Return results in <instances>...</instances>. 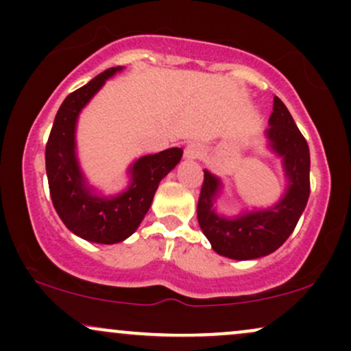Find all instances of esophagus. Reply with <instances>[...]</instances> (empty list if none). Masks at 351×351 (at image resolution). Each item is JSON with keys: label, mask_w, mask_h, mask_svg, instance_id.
Returning <instances> with one entry per match:
<instances>
[{"label": "esophagus", "mask_w": 351, "mask_h": 351, "mask_svg": "<svg viewBox=\"0 0 351 351\" xmlns=\"http://www.w3.org/2000/svg\"><path fill=\"white\" fill-rule=\"evenodd\" d=\"M184 156H186L188 160L199 158V156H203V148H201L198 143L188 145V147L184 148Z\"/></svg>", "instance_id": "esophagus-1"}]
</instances>
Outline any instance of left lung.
<instances>
[{
	"label": "left lung",
	"mask_w": 351,
	"mask_h": 351,
	"mask_svg": "<svg viewBox=\"0 0 351 351\" xmlns=\"http://www.w3.org/2000/svg\"><path fill=\"white\" fill-rule=\"evenodd\" d=\"M265 148L280 160L285 188L269 206L243 208L237 215L217 211L224 183L209 170L204 171L198 201V223L213 251L234 261H254L269 256L292 234L310 195V152L291 112L274 97L269 127L264 130Z\"/></svg>",
	"instance_id": "1"
}]
</instances>
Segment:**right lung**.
Instances as JSON below:
<instances>
[{"label": "right lung", "instance_id": "obj_1", "mask_svg": "<svg viewBox=\"0 0 351 351\" xmlns=\"http://www.w3.org/2000/svg\"><path fill=\"white\" fill-rule=\"evenodd\" d=\"M122 71V66L107 69L67 95L46 145V173L56 213L72 234L88 243L117 244L134 234L152 206L160 181L183 156L176 147L140 156L125 171L127 186L114 195L88 181L77 155L79 115L107 80Z\"/></svg>", "mask_w": 351, "mask_h": 351}]
</instances>
